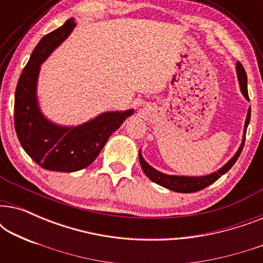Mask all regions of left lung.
<instances>
[{"mask_svg": "<svg viewBox=\"0 0 263 263\" xmlns=\"http://www.w3.org/2000/svg\"><path fill=\"white\" fill-rule=\"evenodd\" d=\"M236 71H237V79H238L239 82V88L242 95L244 96V98L247 100H249V97H248V81H247V73L244 70V68L242 64L239 62H237L236 64ZM250 107L248 110L247 114V118H246V123H244V129H243V138H242V142H240L239 148L237 149V152L235 153L231 159H230L228 163H226L224 166H221L220 168H218L217 171L212 172L210 175H204V176H178V175H167L164 174V172L158 171L157 168H154L153 166L147 163V161L143 159L141 149L139 151V160L140 164H141L142 171L145 172V175L148 177L151 181L157 183L164 188H166L168 190H172V192L176 193H194V192H199V190L206 188L212 183H214L218 178H220L222 175H225L230 168L233 166V164L236 163L238 157L240 156V152H242L243 146H244V141H246V133H247V128L249 125L250 122Z\"/></svg>", "mask_w": 263, "mask_h": 263, "instance_id": "8db88e82", "label": "left lung"}]
</instances>
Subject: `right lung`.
I'll use <instances>...</instances> for the list:
<instances>
[{
    "label": "right lung",
    "instance_id": "add662e5",
    "mask_svg": "<svg viewBox=\"0 0 263 263\" xmlns=\"http://www.w3.org/2000/svg\"><path fill=\"white\" fill-rule=\"evenodd\" d=\"M77 26L74 17L44 35L20 75L15 89L14 123L17 139L28 156L43 168L74 172L92 164L112 133L134 109L105 111L78 125L55 123L43 114L37 95L42 64Z\"/></svg>",
    "mask_w": 263,
    "mask_h": 263
}]
</instances>
